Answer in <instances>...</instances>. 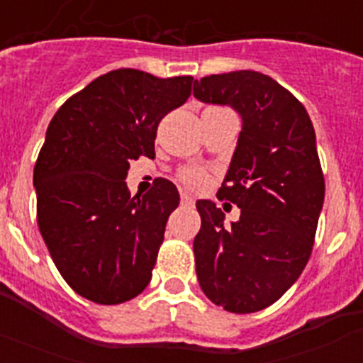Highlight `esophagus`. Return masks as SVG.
Returning a JSON list of instances; mask_svg holds the SVG:
<instances>
[{
  "mask_svg": "<svg viewBox=\"0 0 363 363\" xmlns=\"http://www.w3.org/2000/svg\"><path fill=\"white\" fill-rule=\"evenodd\" d=\"M182 205H185V207H194V198L191 194H187V192H184L182 194Z\"/></svg>",
  "mask_w": 363,
  "mask_h": 363,
  "instance_id": "1",
  "label": "esophagus"
}]
</instances>
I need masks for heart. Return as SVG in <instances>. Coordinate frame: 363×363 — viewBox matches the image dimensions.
<instances>
[{
	"label": "heart",
	"instance_id": "heart-1",
	"mask_svg": "<svg viewBox=\"0 0 363 363\" xmlns=\"http://www.w3.org/2000/svg\"><path fill=\"white\" fill-rule=\"evenodd\" d=\"M178 178L189 189H201L207 182V176L200 167H185L178 172Z\"/></svg>",
	"mask_w": 363,
	"mask_h": 363
}]
</instances>
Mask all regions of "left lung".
Here are the masks:
<instances>
[{
  "label": "left lung",
  "mask_w": 363,
  "mask_h": 363,
  "mask_svg": "<svg viewBox=\"0 0 363 363\" xmlns=\"http://www.w3.org/2000/svg\"><path fill=\"white\" fill-rule=\"evenodd\" d=\"M194 98L229 105L242 118L220 200L236 203L240 220L211 200H198L196 274L213 303L256 313L300 278L313 251L325 182L316 134L306 107L271 76L234 70L194 79Z\"/></svg>",
  "instance_id": "8db88e82"
}]
</instances>
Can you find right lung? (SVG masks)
I'll list each match as a JSON object with an SVG mask.
<instances>
[{
	"label": "right lung",
	"instance_id": "obj_1",
	"mask_svg": "<svg viewBox=\"0 0 363 363\" xmlns=\"http://www.w3.org/2000/svg\"><path fill=\"white\" fill-rule=\"evenodd\" d=\"M192 82L111 70L67 99L49 123L34 167L38 225L79 296L116 306L149 285L179 194L160 179L133 198L125 178L130 160L154 158L158 123L187 101Z\"/></svg>",
	"mask_w": 363,
	"mask_h": 363
}]
</instances>
